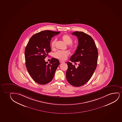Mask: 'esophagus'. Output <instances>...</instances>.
<instances>
[{
  "mask_svg": "<svg viewBox=\"0 0 122 122\" xmlns=\"http://www.w3.org/2000/svg\"><path fill=\"white\" fill-rule=\"evenodd\" d=\"M59 62H60V63H65V61H62L61 60Z\"/></svg>",
  "mask_w": 122,
  "mask_h": 122,
  "instance_id": "34e87169",
  "label": "esophagus"
}]
</instances>
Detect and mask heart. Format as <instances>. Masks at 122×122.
I'll return each mask as SVG.
<instances>
[{"instance_id":"obj_1","label":"heart","mask_w":122,"mask_h":122,"mask_svg":"<svg viewBox=\"0 0 122 122\" xmlns=\"http://www.w3.org/2000/svg\"><path fill=\"white\" fill-rule=\"evenodd\" d=\"M61 38L67 45H68V47L70 49L73 50L76 48V46L72 43L73 42L72 38L67 34H64L61 36ZM56 40L54 39L51 42V49L54 50L55 48L56 43ZM69 52L68 51H59L54 54V57L61 60H65L66 59Z\"/></svg>"}]
</instances>
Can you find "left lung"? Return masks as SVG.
Returning <instances> with one entry per match:
<instances>
[{
    "label": "left lung",
    "mask_w": 122,
    "mask_h": 122,
    "mask_svg": "<svg viewBox=\"0 0 122 122\" xmlns=\"http://www.w3.org/2000/svg\"><path fill=\"white\" fill-rule=\"evenodd\" d=\"M78 39V45L70 61L79 62L76 68L72 63L67 62L68 69L66 77L68 82L75 86H80L86 83L91 78L97 66L98 52L96 44L90 36L82 32L72 33Z\"/></svg>",
    "instance_id": "left-lung-1"
}]
</instances>
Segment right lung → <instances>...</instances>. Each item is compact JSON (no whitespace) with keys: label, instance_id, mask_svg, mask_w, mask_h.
I'll return each mask as SVG.
<instances>
[{"label":"right lung","instance_id":"right-lung-1","mask_svg":"<svg viewBox=\"0 0 122 122\" xmlns=\"http://www.w3.org/2000/svg\"><path fill=\"white\" fill-rule=\"evenodd\" d=\"M44 30L36 33L30 39L25 50L26 68L33 80L40 85L49 83L54 77L60 63L52 58L49 63L45 59L51 51V38L60 33Z\"/></svg>","mask_w":122,"mask_h":122}]
</instances>
